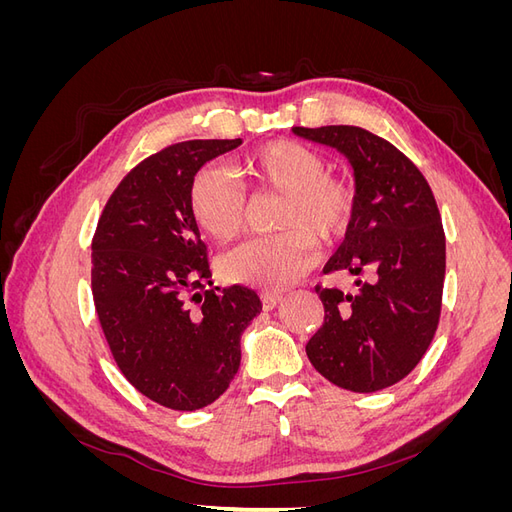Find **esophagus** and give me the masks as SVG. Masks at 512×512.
Here are the masks:
<instances>
[{"mask_svg":"<svg viewBox=\"0 0 512 512\" xmlns=\"http://www.w3.org/2000/svg\"><path fill=\"white\" fill-rule=\"evenodd\" d=\"M260 299H262V307L267 309H273V307H277L280 305V301H282V294H277V292H262L260 294Z\"/></svg>","mask_w":512,"mask_h":512,"instance_id":"esophagus-1","label":"esophagus"}]
</instances>
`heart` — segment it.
<instances>
[{
    "label": "heart",
    "mask_w": 512,
    "mask_h": 512,
    "mask_svg": "<svg viewBox=\"0 0 512 512\" xmlns=\"http://www.w3.org/2000/svg\"><path fill=\"white\" fill-rule=\"evenodd\" d=\"M247 175L262 190L284 194L280 228L226 252L218 271L230 284L282 290L307 273L316 258V241H335L354 213V190L329 175L327 158L297 141H273L245 162ZM190 211L200 230L215 243L235 239L247 224V200L237 179L220 166L198 170L190 185Z\"/></svg>",
    "instance_id": "obj_1"
}]
</instances>
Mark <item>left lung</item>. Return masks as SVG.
<instances>
[{
  "instance_id": "8db88e82",
  "label": "left lung",
  "mask_w": 512,
  "mask_h": 512,
  "mask_svg": "<svg viewBox=\"0 0 512 512\" xmlns=\"http://www.w3.org/2000/svg\"><path fill=\"white\" fill-rule=\"evenodd\" d=\"M292 132L342 151L356 183L346 239L324 273L359 280L352 292L316 286L324 322L305 346L307 359L346 391L386 389L423 359L440 322L446 239L436 198L410 158L363 128Z\"/></svg>"
}]
</instances>
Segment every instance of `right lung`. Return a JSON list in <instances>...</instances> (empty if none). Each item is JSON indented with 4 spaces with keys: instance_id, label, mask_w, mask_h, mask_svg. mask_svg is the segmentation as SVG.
<instances>
[{
    "instance_id": "right-lung-1",
    "label": "right lung",
    "mask_w": 512,
    "mask_h": 512,
    "mask_svg": "<svg viewBox=\"0 0 512 512\" xmlns=\"http://www.w3.org/2000/svg\"><path fill=\"white\" fill-rule=\"evenodd\" d=\"M241 145L185 141L121 179L91 241V292L121 374L156 404H213L241 363V333L262 309L247 286L209 288L207 247L190 211L205 162Z\"/></svg>"
}]
</instances>
